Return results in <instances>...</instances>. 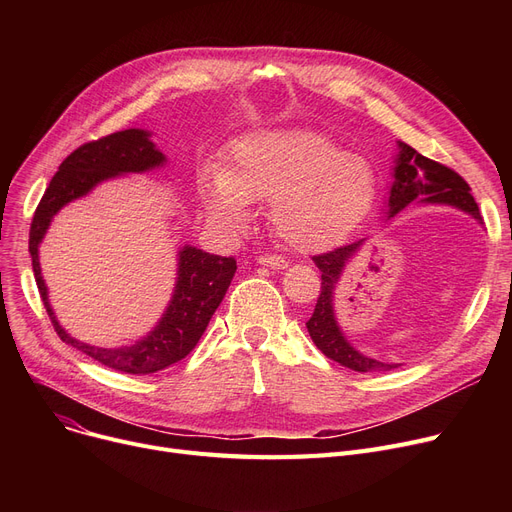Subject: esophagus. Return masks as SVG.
Returning <instances> with one entry per match:
<instances>
[{"label":"esophagus","mask_w":512,"mask_h":512,"mask_svg":"<svg viewBox=\"0 0 512 512\" xmlns=\"http://www.w3.org/2000/svg\"><path fill=\"white\" fill-rule=\"evenodd\" d=\"M257 263L263 267H270V270H286L288 267V261L280 255H261L257 259Z\"/></svg>","instance_id":"esophagus-1"}]
</instances>
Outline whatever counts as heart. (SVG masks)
<instances>
[{"instance_id": "heart-1", "label": "heart", "mask_w": 512, "mask_h": 512, "mask_svg": "<svg viewBox=\"0 0 512 512\" xmlns=\"http://www.w3.org/2000/svg\"><path fill=\"white\" fill-rule=\"evenodd\" d=\"M378 176L369 159L313 130L259 132L238 141L228 166L199 174L201 203L213 224L238 230L253 201H272L270 222L288 247L326 251L371 211Z\"/></svg>"}]
</instances>
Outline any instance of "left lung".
Returning a JSON list of instances; mask_svg holds the SVG:
<instances>
[{
	"mask_svg": "<svg viewBox=\"0 0 512 512\" xmlns=\"http://www.w3.org/2000/svg\"><path fill=\"white\" fill-rule=\"evenodd\" d=\"M394 182L388 195V218L392 220L398 211L411 205L413 201L429 203V205H450L461 209L481 224V215L475 199L471 197L469 184L456 174L454 170L438 164L434 159L417 153L407 143L398 141V155L394 159ZM365 242L357 240L353 245L334 249L324 255H315L313 261L321 272V292L315 303V311L307 321V330L315 346L328 359L353 369V371H390L396 369V363H382L371 359L346 340L342 334L336 311H334V290L344 272L346 263L351 261L361 245Z\"/></svg>",
	"mask_w": 512,
	"mask_h": 512,
	"instance_id": "obj_1",
	"label": "left lung"
}]
</instances>
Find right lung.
Returning <instances> with one entry per match:
<instances>
[{
  "label": "right lung",
  "instance_id": "right-lung-1",
  "mask_svg": "<svg viewBox=\"0 0 512 512\" xmlns=\"http://www.w3.org/2000/svg\"><path fill=\"white\" fill-rule=\"evenodd\" d=\"M166 164V155L151 141V132L128 128L80 145L64 161L33 215L29 251L33 272L43 305L62 342L89 355L97 363L116 371L147 375L182 361L197 346L211 315L220 307L224 294L234 278V257L209 255L197 247L184 245L178 251V274L172 299L157 321V326L139 342L118 348H101L72 338L56 319L47 297V286L41 276L39 245L56 215L64 205L89 195L97 184L124 174H141Z\"/></svg>",
  "mask_w": 512,
  "mask_h": 512
}]
</instances>
